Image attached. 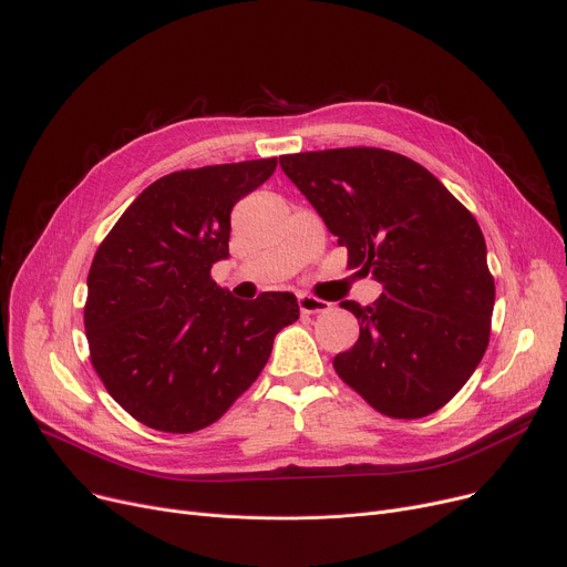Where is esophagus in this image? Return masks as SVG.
Segmentation results:
<instances>
[{"label":"esophagus","instance_id":"obj_1","mask_svg":"<svg viewBox=\"0 0 567 567\" xmlns=\"http://www.w3.org/2000/svg\"><path fill=\"white\" fill-rule=\"evenodd\" d=\"M297 305L302 313H320V311L329 309V302H324V299H318L313 295H307V292L297 297Z\"/></svg>","mask_w":567,"mask_h":567}]
</instances>
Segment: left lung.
I'll return each instance as SVG.
<instances>
[{"label": "left lung", "instance_id": "left-lung-1", "mask_svg": "<svg viewBox=\"0 0 567 567\" xmlns=\"http://www.w3.org/2000/svg\"><path fill=\"white\" fill-rule=\"evenodd\" d=\"M284 174L373 275L371 307L341 302L359 339L334 357L339 378L391 419L444 408L489 343L494 279L474 215L414 159L384 148H329L279 157Z\"/></svg>", "mask_w": 567, "mask_h": 567}]
</instances>
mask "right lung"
I'll use <instances>...</instances> for the list:
<instances>
[{
	"label": "right lung",
	"instance_id": "add662e5",
	"mask_svg": "<svg viewBox=\"0 0 567 567\" xmlns=\"http://www.w3.org/2000/svg\"><path fill=\"white\" fill-rule=\"evenodd\" d=\"M275 169L270 157L162 176L100 243L84 307L91 363L140 423L178 435L215 423L299 318L292 292L243 302L210 277L228 258L233 206Z\"/></svg>",
	"mask_w": 567,
	"mask_h": 567
}]
</instances>
